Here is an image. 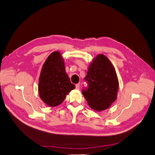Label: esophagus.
<instances>
[{"label": "esophagus", "mask_w": 155, "mask_h": 155, "mask_svg": "<svg viewBox=\"0 0 155 155\" xmlns=\"http://www.w3.org/2000/svg\"><path fill=\"white\" fill-rule=\"evenodd\" d=\"M80 84H76V89L77 90H79V89H80Z\"/></svg>", "instance_id": "esophagus-1"}]
</instances>
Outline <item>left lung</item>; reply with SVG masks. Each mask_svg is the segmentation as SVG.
Wrapping results in <instances>:
<instances>
[{
  "mask_svg": "<svg viewBox=\"0 0 155 155\" xmlns=\"http://www.w3.org/2000/svg\"><path fill=\"white\" fill-rule=\"evenodd\" d=\"M84 80L87 85L83 87L82 94L93 109L105 110L116 100L118 78L112 63L104 55L94 59Z\"/></svg>",
  "mask_w": 155,
  "mask_h": 155,
  "instance_id": "8db88e82",
  "label": "left lung"
}]
</instances>
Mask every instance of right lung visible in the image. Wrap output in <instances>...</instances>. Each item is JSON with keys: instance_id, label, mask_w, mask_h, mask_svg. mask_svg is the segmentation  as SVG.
I'll return each mask as SVG.
<instances>
[{"instance_id": "right-lung-1", "label": "right lung", "mask_w": 155, "mask_h": 155, "mask_svg": "<svg viewBox=\"0 0 155 155\" xmlns=\"http://www.w3.org/2000/svg\"><path fill=\"white\" fill-rule=\"evenodd\" d=\"M75 88L65 72L64 61L58 51L47 58L39 78L38 91L42 100L48 106L55 107L65 100Z\"/></svg>"}]
</instances>
